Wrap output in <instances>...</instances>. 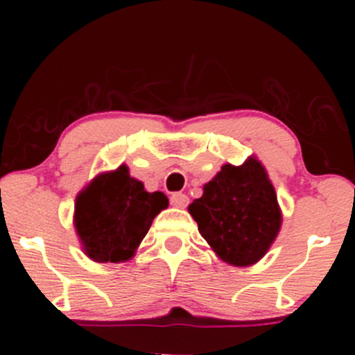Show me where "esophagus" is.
<instances>
[{"instance_id":"34e87169","label":"esophagus","mask_w":355,"mask_h":355,"mask_svg":"<svg viewBox=\"0 0 355 355\" xmlns=\"http://www.w3.org/2000/svg\"><path fill=\"white\" fill-rule=\"evenodd\" d=\"M170 203L177 207V209H185L189 205V197L182 193V191H177V193H172V197H170Z\"/></svg>"}]
</instances>
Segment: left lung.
<instances>
[{"label":"left lung","mask_w":355,"mask_h":355,"mask_svg":"<svg viewBox=\"0 0 355 355\" xmlns=\"http://www.w3.org/2000/svg\"><path fill=\"white\" fill-rule=\"evenodd\" d=\"M198 232L222 262L250 267L267 254L282 227V210L266 166L255 157L222 165L189 205Z\"/></svg>","instance_id":"obj_1"}]
</instances>
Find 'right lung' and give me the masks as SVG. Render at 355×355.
<instances>
[{
  "instance_id": "1",
  "label": "right lung",
  "mask_w": 355,
  "mask_h": 355,
  "mask_svg": "<svg viewBox=\"0 0 355 355\" xmlns=\"http://www.w3.org/2000/svg\"><path fill=\"white\" fill-rule=\"evenodd\" d=\"M166 207L164 191H146L125 164L98 173L75 200L73 225L81 250L98 263L133 259L153 218Z\"/></svg>"
}]
</instances>
